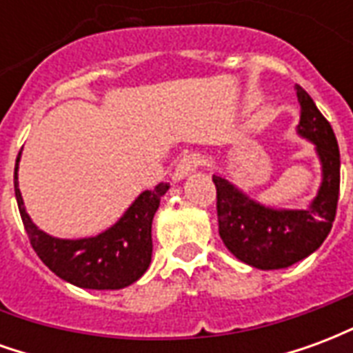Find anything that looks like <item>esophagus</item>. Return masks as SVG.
Masks as SVG:
<instances>
[{"label": "esophagus", "instance_id": "34e87169", "mask_svg": "<svg viewBox=\"0 0 353 353\" xmlns=\"http://www.w3.org/2000/svg\"><path fill=\"white\" fill-rule=\"evenodd\" d=\"M202 162H204V157H202L200 153L185 154L183 159L177 162L176 172H174V179H176V181H179V179L187 177L189 174H192L194 170H199L200 166H202Z\"/></svg>", "mask_w": 353, "mask_h": 353}]
</instances>
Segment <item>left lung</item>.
Masks as SVG:
<instances>
[{"mask_svg":"<svg viewBox=\"0 0 353 353\" xmlns=\"http://www.w3.org/2000/svg\"><path fill=\"white\" fill-rule=\"evenodd\" d=\"M301 103L296 134L316 145L321 162V185L306 210H274L250 199L223 176H214L217 189L219 236L236 259L261 270L295 265L323 244L331 232L339 189L341 153L334 132L303 87H295Z\"/></svg>","mask_w":353,"mask_h":353,"instance_id":"obj_1","label":"left lung"}]
</instances>
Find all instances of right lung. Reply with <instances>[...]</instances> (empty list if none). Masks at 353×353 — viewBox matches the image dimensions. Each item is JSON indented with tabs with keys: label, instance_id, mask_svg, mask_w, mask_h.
<instances>
[{
	"label": "right lung",
	"instance_id": "1",
	"mask_svg": "<svg viewBox=\"0 0 353 353\" xmlns=\"http://www.w3.org/2000/svg\"><path fill=\"white\" fill-rule=\"evenodd\" d=\"M19 161L14 164V196L20 217L37 257L58 278L83 289H123L139 280L151 265V225L168 183L143 191L119 221L100 234L79 240L54 238L35 227L19 189Z\"/></svg>",
	"mask_w": 353,
	"mask_h": 353
}]
</instances>
